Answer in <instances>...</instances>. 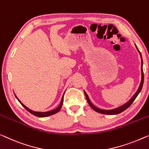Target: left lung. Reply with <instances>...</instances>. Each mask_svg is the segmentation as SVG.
<instances>
[{
	"mask_svg": "<svg viewBox=\"0 0 149 149\" xmlns=\"http://www.w3.org/2000/svg\"><path fill=\"white\" fill-rule=\"evenodd\" d=\"M136 49H138V51L139 52V49L138 47H136ZM139 53L140 55H141V60H142V63H141V72H142V80H141V85H140L139 86V90H137V92H136V94H135L134 96H132V97L131 99L127 103H126L125 104H124L123 106H120V107L118 108H116V109H114V110H101V109H99V108H96V106H94L93 104L91 103V102L90 101V100H89V97L88 96V95L86 93L84 92V93H85V96H86V99H87V101L88 104H90V106H91V108H92L93 110H94L96 112H97L99 113H101V114H108V115H114V114H119V113H121L122 112H123V111L125 110L126 109H127V108L129 107V106L131 105V104H132L133 102L134 101V100L136 99V97H137V96H138L139 94L140 93V92H141V90H142V88H143V83H144V73H143V59H142V55H141V52H139Z\"/></svg>",
	"mask_w": 149,
	"mask_h": 149,
	"instance_id": "obj_1",
	"label": "left lung"
}]
</instances>
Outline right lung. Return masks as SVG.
<instances>
[{"label":"right lung","mask_w":149,"mask_h":149,"mask_svg":"<svg viewBox=\"0 0 149 149\" xmlns=\"http://www.w3.org/2000/svg\"><path fill=\"white\" fill-rule=\"evenodd\" d=\"M16 97H17V96H16ZM17 100H19V102L21 103V105L23 106V107L25 108V109L28 111V112H29L31 113V114H33V115H35V116H38V117H46V116H51V115H52V114H55V113L58 112L60 110L61 108V106H62V104H63V96L62 97V99H61V101L60 105L59 106V107H58V108H57L56 109H55V110H53L49 111V112H34V111L31 110L30 109H29L28 108H26V106H25V105H24V104H23V103H21V102L20 101L19 99L17 98Z\"/></svg>","instance_id":"right-lung-1"}]
</instances>
